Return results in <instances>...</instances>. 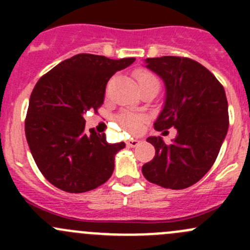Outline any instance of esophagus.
I'll list each match as a JSON object with an SVG mask.
<instances>
[{
  "instance_id": "esophagus-1",
  "label": "esophagus",
  "mask_w": 250,
  "mask_h": 250,
  "mask_svg": "<svg viewBox=\"0 0 250 250\" xmlns=\"http://www.w3.org/2000/svg\"><path fill=\"white\" fill-rule=\"evenodd\" d=\"M139 145V140L137 139H128L127 140V146L128 147H135V146Z\"/></svg>"
}]
</instances>
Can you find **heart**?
I'll use <instances>...</instances> for the list:
<instances>
[{
	"label": "heart",
	"instance_id": "b5f03b06",
	"mask_svg": "<svg viewBox=\"0 0 250 250\" xmlns=\"http://www.w3.org/2000/svg\"><path fill=\"white\" fill-rule=\"evenodd\" d=\"M134 78L137 81L138 85H139L140 89L143 88L148 87V85H160L158 83L157 77L155 76V74H152L151 71L146 69H139L134 72ZM117 122L125 128L127 132H129L130 134H138L143 129L144 122H145V117L141 115H134V113H128L123 112L121 115L117 116Z\"/></svg>",
	"mask_w": 250,
	"mask_h": 250
}]
</instances>
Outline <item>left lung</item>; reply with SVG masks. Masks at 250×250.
I'll list each match as a JSON object with an SVG mask.
<instances>
[{
	"mask_svg": "<svg viewBox=\"0 0 250 250\" xmlns=\"http://www.w3.org/2000/svg\"><path fill=\"white\" fill-rule=\"evenodd\" d=\"M146 67L166 84V103L156 130L176 128L170 144L161 137L146 139L155 146L152 161L141 168L150 183L183 190L211 168L229 129V107L223 84L196 60L184 57L147 58Z\"/></svg>",
	"mask_w": 250,
	"mask_h": 250,
	"instance_id": "1",
	"label": "left lung"
}]
</instances>
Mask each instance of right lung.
Wrapping results in <instances>:
<instances>
[{
  "label": "right lung",
  "instance_id": "1",
  "mask_svg": "<svg viewBox=\"0 0 250 250\" xmlns=\"http://www.w3.org/2000/svg\"><path fill=\"white\" fill-rule=\"evenodd\" d=\"M134 58L74 55L43 75L31 93L25 135L40 172L55 188L81 193L106 183L125 144L85 129L83 113L104 103L107 81Z\"/></svg>",
  "mask_w": 250,
  "mask_h": 250
}]
</instances>
